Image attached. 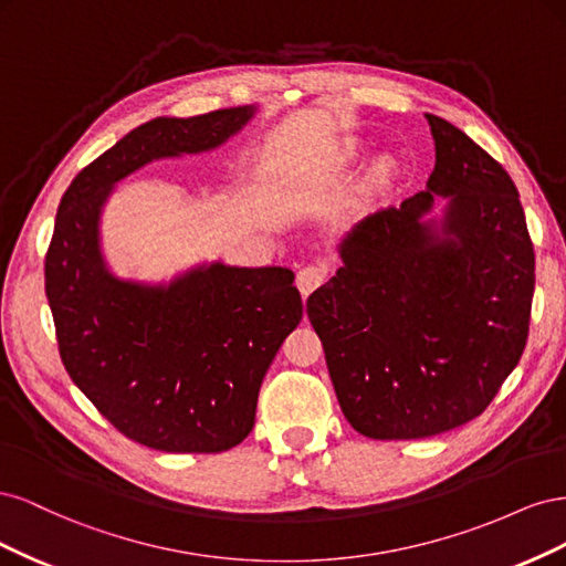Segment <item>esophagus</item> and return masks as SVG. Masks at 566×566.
Segmentation results:
<instances>
[{
  "mask_svg": "<svg viewBox=\"0 0 566 566\" xmlns=\"http://www.w3.org/2000/svg\"><path fill=\"white\" fill-rule=\"evenodd\" d=\"M323 281H325V269L323 266L310 264V266H302L297 271V287H300L302 297H310Z\"/></svg>",
  "mask_w": 566,
  "mask_h": 566,
  "instance_id": "esophagus-1",
  "label": "esophagus"
}]
</instances>
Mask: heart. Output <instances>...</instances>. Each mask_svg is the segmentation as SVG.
I'll use <instances>...</instances> for the list:
<instances>
[{
	"mask_svg": "<svg viewBox=\"0 0 566 566\" xmlns=\"http://www.w3.org/2000/svg\"><path fill=\"white\" fill-rule=\"evenodd\" d=\"M345 153H352V146H347V148H345Z\"/></svg>",
	"mask_w": 566,
	"mask_h": 566,
	"instance_id": "obj_1",
	"label": "heart"
}]
</instances>
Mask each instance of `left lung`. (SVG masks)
I'll return each instance as SVG.
<instances>
[{
    "mask_svg": "<svg viewBox=\"0 0 566 566\" xmlns=\"http://www.w3.org/2000/svg\"><path fill=\"white\" fill-rule=\"evenodd\" d=\"M424 117L437 150L427 188L358 221L342 266L306 300L342 413L370 439L482 416L528 337L536 256L517 186L465 132Z\"/></svg>",
    "mask_w": 566,
    "mask_h": 566,
    "instance_id": "left-lung-1",
    "label": "left lung"
}]
</instances>
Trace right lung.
I'll list each match as a JSON object with an SVG mask.
<instances>
[{"mask_svg": "<svg viewBox=\"0 0 566 566\" xmlns=\"http://www.w3.org/2000/svg\"><path fill=\"white\" fill-rule=\"evenodd\" d=\"M254 113L150 119L84 167L59 205L44 281L63 366L115 430L148 449L238 447L302 297L285 266L205 262L167 283L119 279L101 248V214L117 181L153 160L214 150Z\"/></svg>", "mask_w": 566, "mask_h": 566, "instance_id": "1", "label": "right lung"}]
</instances>
